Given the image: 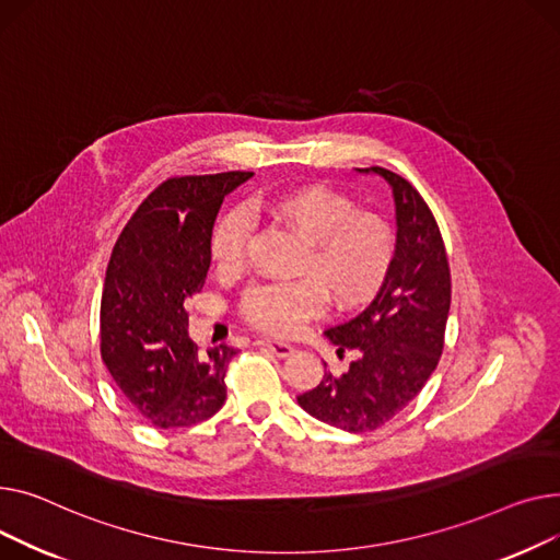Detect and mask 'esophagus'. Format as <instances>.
Here are the masks:
<instances>
[{
    "mask_svg": "<svg viewBox=\"0 0 560 560\" xmlns=\"http://www.w3.org/2000/svg\"><path fill=\"white\" fill-rule=\"evenodd\" d=\"M257 346L271 350L276 357H289L293 352L291 343H282V341H273V339H259Z\"/></svg>",
    "mask_w": 560,
    "mask_h": 560,
    "instance_id": "1",
    "label": "esophagus"
}]
</instances>
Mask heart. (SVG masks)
I'll list each match as a JSON object with an SVG mask.
<instances>
[{
  "label": "heart",
  "instance_id": "b5f03b06",
  "mask_svg": "<svg viewBox=\"0 0 560 560\" xmlns=\"http://www.w3.org/2000/svg\"><path fill=\"white\" fill-rule=\"evenodd\" d=\"M253 210L305 242L293 282L253 284L242 299L244 318L271 335H287L316 314L323 299L337 307L364 303L382 284L393 259L390 225L373 210L354 208L348 194L320 183L257 196ZM246 221L228 212L212 230V259L223 271L242 265Z\"/></svg>",
  "mask_w": 560,
  "mask_h": 560
}]
</instances>
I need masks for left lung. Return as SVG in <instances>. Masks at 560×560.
Instances as JSON below:
<instances>
[{
	"label": "left lung",
	"instance_id": "obj_1",
	"mask_svg": "<svg viewBox=\"0 0 560 560\" xmlns=\"http://www.w3.org/2000/svg\"><path fill=\"white\" fill-rule=\"evenodd\" d=\"M382 176L396 203V253L373 303L354 318L332 325L325 337L350 369L301 393L299 405L320 422L350 434L377 430L400 413L434 373L443 352L450 312V267L441 230L422 196L398 174Z\"/></svg>",
	"mask_w": 560,
	"mask_h": 560
}]
</instances>
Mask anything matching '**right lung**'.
<instances>
[{"label":"right lung","instance_id":"add662e5","mask_svg":"<svg viewBox=\"0 0 560 560\" xmlns=\"http://www.w3.org/2000/svg\"><path fill=\"white\" fill-rule=\"evenodd\" d=\"M253 174L180 176L155 187L113 248L102 295V357L124 398L158 430L191 427L225 402V343L199 352L185 301L201 291L225 196Z\"/></svg>","mask_w":560,"mask_h":560}]
</instances>
